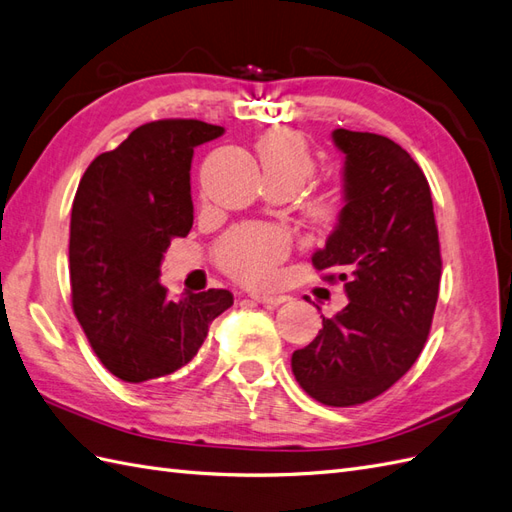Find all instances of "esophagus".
<instances>
[{"instance_id": "34e87169", "label": "esophagus", "mask_w": 512, "mask_h": 512, "mask_svg": "<svg viewBox=\"0 0 512 512\" xmlns=\"http://www.w3.org/2000/svg\"><path fill=\"white\" fill-rule=\"evenodd\" d=\"M251 298L257 300L259 305H266V307H279L290 300V296H285V294H253Z\"/></svg>"}]
</instances>
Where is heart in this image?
I'll return each instance as SVG.
<instances>
[{
  "mask_svg": "<svg viewBox=\"0 0 512 512\" xmlns=\"http://www.w3.org/2000/svg\"><path fill=\"white\" fill-rule=\"evenodd\" d=\"M257 153L272 186L300 190L316 173L307 140L292 129H270L257 140ZM339 214L335 194L320 192L305 203V216L316 227H329ZM290 251V240L279 229L268 225H242L227 231L216 244L218 266L242 283H268L277 272L279 261Z\"/></svg>",
  "mask_w": 512,
  "mask_h": 512,
  "instance_id": "obj_1",
  "label": "heart"
}]
</instances>
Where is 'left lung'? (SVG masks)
Masks as SVG:
<instances>
[{
  "instance_id": "left-lung-1",
  "label": "left lung",
  "mask_w": 512,
  "mask_h": 512,
  "mask_svg": "<svg viewBox=\"0 0 512 512\" xmlns=\"http://www.w3.org/2000/svg\"><path fill=\"white\" fill-rule=\"evenodd\" d=\"M346 155L335 231L311 264L344 281L350 303L292 355L298 385L326 406L381 396L411 370L430 333L441 281L430 186L413 157L370 131L335 129Z\"/></svg>"
}]
</instances>
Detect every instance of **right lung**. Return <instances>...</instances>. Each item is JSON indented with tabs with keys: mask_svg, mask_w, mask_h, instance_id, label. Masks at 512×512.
<instances>
[{
	"mask_svg": "<svg viewBox=\"0 0 512 512\" xmlns=\"http://www.w3.org/2000/svg\"><path fill=\"white\" fill-rule=\"evenodd\" d=\"M222 131L194 119L144 123L97 155L77 186L71 303L95 355L121 381L153 383L183 368L233 305L229 290L170 300L160 283L170 240L192 229L194 147Z\"/></svg>",
	"mask_w": 512,
	"mask_h": 512,
	"instance_id": "add662e5",
	"label": "right lung"
}]
</instances>
